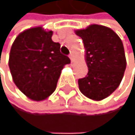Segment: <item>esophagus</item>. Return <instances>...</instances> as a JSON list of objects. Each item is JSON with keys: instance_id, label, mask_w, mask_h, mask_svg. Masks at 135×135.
<instances>
[{"instance_id": "esophagus-1", "label": "esophagus", "mask_w": 135, "mask_h": 135, "mask_svg": "<svg viewBox=\"0 0 135 135\" xmlns=\"http://www.w3.org/2000/svg\"><path fill=\"white\" fill-rule=\"evenodd\" d=\"M69 57H70V59H71V62H73V61H74V53H72V52H71V53L70 54Z\"/></svg>"}]
</instances>
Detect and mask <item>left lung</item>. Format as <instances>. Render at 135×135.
Instances as JSON below:
<instances>
[{"instance_id": "1", "label": "left lung", "mask_w": 135, "mask_h": 135, "mask_svg": "<svg viewBox=\"0 0 135 135\" xmlns=\"http://www.w3.org/2000/svg\"><path fill=\"white\" fill-rule=\"evenodd\" d=\"M75 33L83 40L88 75L79 79V88L94 101L110 95L122 80L127 67L125 50L118 35L104 25H90Z\"/></svg>"}]
</instances>
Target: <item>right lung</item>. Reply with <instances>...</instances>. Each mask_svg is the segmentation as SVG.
Segmentation results:
<instances>
[{"label": "right lung", "instance_id": "add662e5", "mask_svg": "<svg viewBox=\"0 0 135 135\" xmlns=\"http://www.w3.org/2000/svg\"><path fill=\"white\" fill-rule=\"evenodd\" d=\"M52 31L42 26L20 32L13 42L8 67L16 86L32 101H43L53 94L68 56L60 52V44L52 40Z\"/></svg>", "mask_w": 135, "mask_h": 135}]
</instances>
